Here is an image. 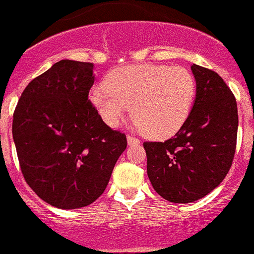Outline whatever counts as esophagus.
<instances>
[{
    "mask_svg": "<svg viewBox=\"0 0 254 254\" xmlns=\"http://www.w3.org/2000/svg\"><path fill=\"white\" fill-rule=\"evenodd\" d=\"M127 144H130V145H131V144H139V143H140V140H139L138 138H135V136H132V135H127Z\"/></svg>",
    "mask_w": 254,
    "mask_h": 254,
    "instance_id": "34e87169",
    "label": "esophagus"
}]
</instances>
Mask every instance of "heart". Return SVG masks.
Returning a JSON list of instances; mask_svg holds the SVG:
<instances>
[{
  "instance_id": "1",
  "label": "heart",
  "mask_w": 254,
  "mask_h": 254,
  "mask_svg": "<svg viewBox=\"0 0 254 254\" xmlns=\"http://www.w3.org/2000/svg\"><path fill=\"white\" fill-rule=\"evenodd\" d=\"M196 93L192 73L180 65L135 64L114 69L90 100L105 124L118 127L130 113L149 138L175 135L186 123Z\"/></svg>"
}]
</instances>
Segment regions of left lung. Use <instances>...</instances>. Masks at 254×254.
<instances>
[{"label": "left lung", "mask_w": 254, "mask_h": 254, "mask_svg": "<svg viewBox=\"0 0 254 254\" xmlns=\"http://www.w3.org/2000/svg\"><path fill=\"white\" fill-rule=\"evenodd\" d=\"M196 97L186 123L166 141H144L147 172L164 200L186 204L202 198L229 172L238 131L234 95L218 73L191 65Z\"/></svg>", "instance_id": "left-lung-1"}]
</instances>
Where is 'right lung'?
Returning a JSON list of instances; mask_svg holds the SVG:
<instances>
[{
	"mask_svg": "<svg viewBox=\"0 0 254 254\" xmlns=\"http://www.w3.org/2000/svg\"><path fill=\"white\" fill-rule=\"evenodd\" d=\"M93 82L92 63L59 61L27 84L13 113L25 181L58 209L97 200L127 148L124 132L107 127L88 100Z\"/></svg>",
	"mask_w": 254,
	"mask_h": 254,
	"instance_id": "1",
	"label": "right lung"
}]
</instances>
